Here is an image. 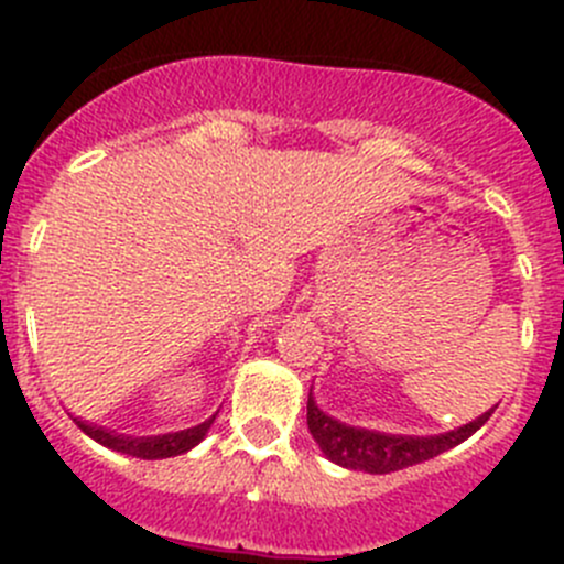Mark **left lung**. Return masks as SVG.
Here are the masks:
<instances>
[{"mask_svg": "<svg viewBox=\"0 0 564 564\" xmlns=\"http://www.w3.org/2000/svg\"><path fill=\"white\" fill-rule=\"evenodd\" d=\"M491 406L482 412L480 417L469 420L466 425L445 431V434L431 436H412V434H384V431L360 429V425L340 423L338 417L324 412L316 403L314 388L308 392V431L333 464L344 466V469H360L368 475H390V471L406 469V466L423 464L442 453L453 451L460 442L469 440L482 423L494 414Z\"/></svg>", "mask_w": 564, "mask_h": 564, "instance_id": "obj_1", "label": "left lung"}]
</instances>
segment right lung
I'll return each mask as SVG.
<instances>
[{"instance_id":"obj_1","label":"right lung","mask_w":564,"mask_h":564,"mask_svg":"<svg viewBox=\"0 0 564 564\" xmlns=\"http://www.w3.org/2000/svg\"><path fill=\"white\" fill-rule=\"evenodd\" d=\"M70 417L73 423L89 436V440H95L98 445L108 447V451L124 453V456H133V458L158 460V458H174V456H182V453L193 451V447L207 436V431L213 429L218 412H215L213 417L204 420V423L193 425V429H182V431H172V434H158V436L117 434V431L104 429V425L98 423H89V420L76 417V414H70Z\"/></svg>"}]
</instances>
